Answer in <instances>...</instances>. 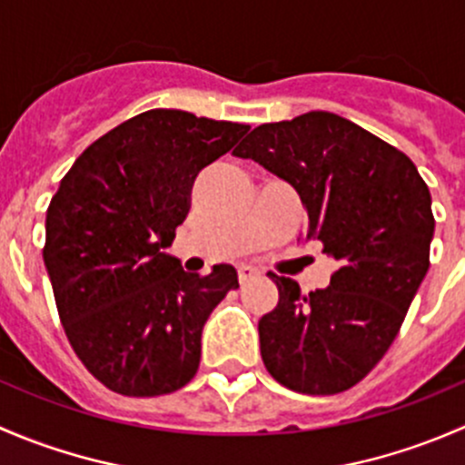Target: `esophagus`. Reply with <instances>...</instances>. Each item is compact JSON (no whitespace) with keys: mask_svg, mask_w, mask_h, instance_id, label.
Returning <instances> with one entry per match:
<instances>
[{"mask_svg":"<svg viewBox=\"0 0 465 465\" xmlns=\"http://www.w3.org/2000/svg\"><path fill=\"white\" fill-rule=\"evenodd\" d=\"M259 276H261V272L256 270V267H252V265H245V267H241V270H238V281H241V285H247L250 281L259 279Z\"/></svg>","mask_w":465,"mask_h":465,"instance_id":"esophagus-1","label":"esophagus"}]
</instances>
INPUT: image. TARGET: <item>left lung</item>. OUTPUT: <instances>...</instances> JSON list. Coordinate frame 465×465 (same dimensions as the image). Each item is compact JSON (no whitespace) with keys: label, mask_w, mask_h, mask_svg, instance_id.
Instances as JSON below:
<instances>
[{"label":"left lung","mask_w":465,"mask_h":465,"mask_svg":"<svg viewBox=\"0 0 465 465\" xmlns=\"http://www.w3.org/2000/svg\"><path fill=\"white\" fill-rule=\"evenodd\" d=\"M233 154L294 186L308 238L337 261L331 285L308 294L270 276L279 303L259 322L262 364L292 391H346L387 353L428 274V184L405 153L332 112L262 124Z\"/></svg>","instance_id":"obj_1"}]
</instances>
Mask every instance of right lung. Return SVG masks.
<instances>
[{
	"label": "right lung",
	"mask_w": 465,
	"mask_h": 465,
	"mask_svg": "<svg viewBox=\"0 0 465 465\" xmlns=\"http://www.w3.org/2000/svg\"><path fill=\"white\" fill-rule=\"evenodd\" d=\"M250 130L182 110H148L96 139L46 209L45 256L69 344L121 396L177 391L198 373L203 328L238 288L168 256L203 168Z\"/></svg>",
	"instance_id": "right-lung-1"
}]
</instances>
